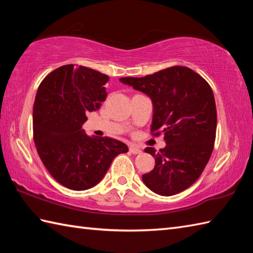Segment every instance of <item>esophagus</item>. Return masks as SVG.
I'll use <instances>...</instances> for the list:
<instances>
[{
  "mask_svg": "<svg viewBox=\"0 0 253 253\" xmlns=\"http://www.w3.org/2000/svg\"><path fill=\"white\" fill-rule=\"evenodd\" d=\"M129 151L132 154H140L142 152L141 149L139 148V147H137L136 144H130V146H129Z\"/></svg>",
  "mask_w": 253,
  "mask_h": 253,
  "instance_id": "obj_1",
  "label": "esophagus"
}]
</instances>
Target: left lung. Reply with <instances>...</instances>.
Here are the masks:
<instances>
[{
  "mask_svg": "<svg viewBox=\"0 0 253 253\" xmlns=\"http://www.w3.org/2000/svg\"><path fill=\"white\" fill-rule=\"evenodd\" d=\"M120 80L150 96L153 103L151 133H164L165 148L159 152L144 149L155 159L154 169L142 175L144 185L165 197L184 191L200 177L214 148L217 116L211 87L185 66Z\"/></svg>",
  "mask_w": 253,
  "mask_h": 253,
  "instance_id": "8db88e82",
  "label": "left lung"
}]
</instances>
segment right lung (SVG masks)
I'll list each match as a JSON object with an SVG mask.
<instances>
[{
    "label": "right lung",
    "instance_id": "right-lung-1",
    "mask_svg": "<svg viewBox=\"0 0 253 253\" xmlns=\"http://www.w3.org/2000/svg\"><path fill=\"white\" fill-rule=\"evenodd\" d=\"M109 76L73 64L42 80L34 104V141L38 154L57 182L72 190L92 188L113 159L128 152L122 141L90 137L82 127L87 114L106 99Z\"/></svg>",
    "mask_w": 253,
    "mask_h": 253
}]
</instances>
